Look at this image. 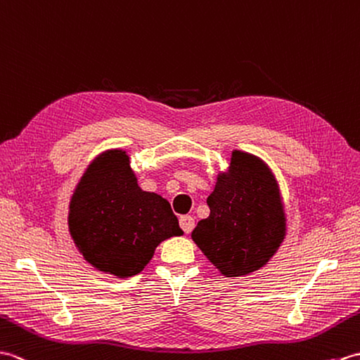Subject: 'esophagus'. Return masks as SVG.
Here are the masks:
<instances>
[{
    "mask_svg": "<svg viewBox=\"0 0 360 360\" xmlns=\"http://www.w3.org/2000/svg\"><path fill=\"white\" fill-rule=\"evenodd\" d=\"M194 225H195L194 217H191V215H181L180 217V226L183 231H185V234H189L191 231L194 229Z\"/></svg>",
    "mask_w": 360,
    "mask_h": 360,
    "instance_id": "esophagus-1",
    "label": "esophagus"
}]
</instances>
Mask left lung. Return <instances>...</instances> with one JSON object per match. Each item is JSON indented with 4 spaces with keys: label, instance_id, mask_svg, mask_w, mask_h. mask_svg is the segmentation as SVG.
<instances>
[{
    "label": "left lung",
    "instance_id": "left-lung-1",
    "mask_svg": "<svg viewBox=\"0 0 360 360\" xmlns=\"http://www.w3.org/2000/svg\"><path fill=\"white\" fill-rule=\"evenodd\" d=\"M210 217L197 223L193 237L225 277H242L265 266L286 236V215L278 183L268 165L252 154L233 150L206 200Z\"/></svg>",
    "mask_w": 360,
    "mask_h": 360
}]
</instances>
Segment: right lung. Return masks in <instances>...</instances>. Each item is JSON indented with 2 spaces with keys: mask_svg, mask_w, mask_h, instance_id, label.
I'll return each mask as SVG.
<instances>
[{
  "mask_svg": "<svg viewBox=\"0 0 360 360\" xmlns=\"http://www.w3.org/2000/svg\"><path fill=\"white\" fill-rule=\"evenodd\" d=\"M68 225L83 259L120 278L139 274L160 243L183 234L169 202L139 186L123 149L105 150L87 166L70 197Z\"/></svg>",
  "mask_w": 360,
  "mask_h": 360,
  "instance_id": "add662e5",
  "label": "right lung"
}]
</instances>
